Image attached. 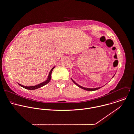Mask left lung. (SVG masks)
<instances>
[{
    "instance_id": "obj_1",
    "label": "left lung",
    "mask_w": 134,
    "mask_h": 134,
    "mask_svg": "<svg viewBox=\"0 0 134 134\" xmlns=\"http://www.w3.org/2000/svg\"><path fill=\"white\" fill-rule=\"evenodd\" d=\"M113 76V77H114ZM112 77V78H113ZM71 80L72 81H73V82L75 84H76L78 87H80L81 88H82V89H83V90H86V91H96V90H98V89H99L100 88H101L102 87H97V88H86V87H83V86H80V85H79V84H78L77 83H76L72 79H71Z\"/></svg>"
}]
</instances>
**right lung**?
Masks as SVG:
<instances>
[{
	"label": "right lung",
	"instance_id": "right-lung-1",
	"mask_svg": "<svg viewBox=\"0 0 134 134\" xmlns=\"http://www.w3.org/2000/svg\"><path fill=\"white\" fill-rule=\"evenodd\" d=\"M54 68H55V67H53V68H52V69L51 70V71H50V72H49V76H48V77L47 80L46 81H45L43 82H42V83H41L38 84V85H35V86H24V85H21V84H20V83H18L19 85H20L21 86L24 87V88H25V89L29 90H34L37 89V88H40V87H42V86H43L46 85L47 84H48V83L50 81L51 79V74H52V71H53V69Z\"/></svg>",
	"mask_w": 134,
	"mask_h": 134
}]
</instances>
